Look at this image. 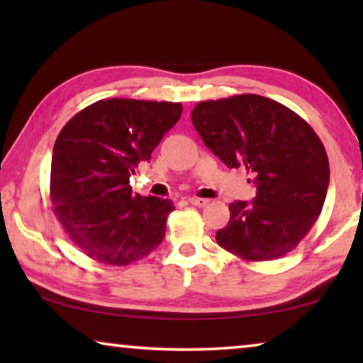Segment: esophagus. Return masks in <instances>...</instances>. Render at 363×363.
I'll use <instances>...</instances> for the list:
<instances>
[{
	"label": "esophagus",
	"mask_w": 363,
	"mask_h": 363,
	"mask_svg": "<svg viewBox=\"0 0 363 363\" xmlns=\"http://www.w3.org/2000/svg\"><path fill=\"white\" fill-rule=\"evenodd\" d=\"M189 201L194 206H206L208 203H210V200H208V199H196V196H194V199H190Z\"/></svg>",
	"instance_id": "34e87169"
}]
</instances>
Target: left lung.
<instances>
[{"instance_id": "obj_1", "label": "left lung", "mask_w": 363, "mask_h": 363, "mask_svg": "<svg viewBox=\"0 0 363 363\" xmlns=\"http://www.w3.org/2000/svg\"><path fill=\"white\" fill-rule=\"evenodd\" d=\"M190 118L229 168L253 174L256 199L229 205L219 247L245 261H272L298 247L322 213L330 164L320 138L298 113L257 94L203 101Z\"/></svg>"}]
</instances>
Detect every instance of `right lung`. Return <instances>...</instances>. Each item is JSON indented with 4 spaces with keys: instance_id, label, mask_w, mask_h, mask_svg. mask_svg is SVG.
<instances>
[{
    "instance_id": "right-lung-1",
    "label": "right lung",
    "mask_w": 363,
    "mask_h": 363,
    "mask_svg": "<svg viewBox=\"0 0 363 363\" xmlns=\"http://www.w3.org/2000/svg\"><path fill=\"white\" fill-rule=\"evenodd\" d=\"M181 113L179 102L102 99L59 133L49 196L67 235L91 259L128 266L162 243L173 201L133 195L130 177Z\"/></svg>"
}]
</instances>
